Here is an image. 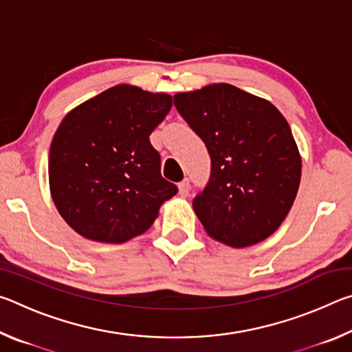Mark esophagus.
<instances>
[{
    "mask_svg": "<svg viewBox=\"0 0 352 352\" xmlns=\"http://www.w3.org/2000/svg\"><path fill=\"white\" fill-rule=\"evenodd\" d=\"M178 194H180L182 197H188V194H189V180H188V178H184L182 183H178Z\"/></svg>",
    "mask_w": 352,
    "mask_h": 352,
    "instance_id": "obj_1",
    "label": "esophagus"
}]
</instances>
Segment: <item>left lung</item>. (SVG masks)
<instances>
[{
  "label": "left lung",
  "instance_id": "1",
  "mask_svg": "<svg viewBox=\"0 0 352 352\" xmlns=\"http://www.w3.org/2000/svg\"><path fill=\"white\" fill-rule=\"evenodd\" d=\"M174 104L211 157L210 182L192 201L206 234L233 248L267 239L300 188L301 155L289 122L269 100L230 83L177 93Z\"/></svg>",
  "mask_w": 352,
  "mask_h": 352
}]
</instances>
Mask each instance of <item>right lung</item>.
<instances>
[{
  "label": "right lung",
  "instance_id": "obj_1",
  "mask_svg": "<svg viewBox=\"0 0 352 352\" xmlns=\"http://www.w3.org/2000/svg\"><path fill=\"white\" fill-rule=\"evenodd\" d=\"M172 96L135 85L111 87L62 119L50 148V189L57 211L85 239L122 243L144 233L177 194L160 172L148 135Z\"/></svg>",
  "mask_w": 352,
  "mask_h": 352
}]
</instances>
